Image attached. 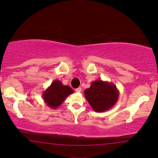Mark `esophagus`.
<instances>
[{
  "label": "esophagus",
  "instance_id": "1",
  "mask_svg": "<svg viewBox=\"0 0 158 158\" xmlns=\"http://www.w3.org/2000/svg\"><path fill=\"white\" fill-rule=\"evenodd\" d=\"M75 91H76L77 93H80V92H81V88H76V89H75Z\"/></svg>",
  "mask_w": 158,
  "mask_h": 158
}]
</instances>
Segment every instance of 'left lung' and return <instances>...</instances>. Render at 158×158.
Returning a JSON list of instances; mask_svg holds the SVG:
<instances>
[{
  "label": "left lung",
  "mask_w": 158,
  "mask_h": 158,
  "mask_svg": "<svg viewBox=\"0 0 158 158\" xmlns=\"http://www.w3.org/2000/svg\"><path fill=\"white\" fill-rule=\"evenodd\" d=\"M84 94L90 106L96 112L108 111L115 105L119 96V92L114 83L102 80L92 82Z\"/></svg>",
  "instance_id": "8db88e82"
}]
</instances>
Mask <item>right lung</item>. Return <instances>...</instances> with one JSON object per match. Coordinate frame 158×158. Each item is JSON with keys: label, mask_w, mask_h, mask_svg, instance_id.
I'll list each match as a JSON object with an SVG mask.
<instances>
[{"label": "right lung", "mask_w": 158, "mask_h": 158, "mask_svg": "<svg viewBox=\"0 0 158 158\" xmlns=\"http://www.w3.org/2000/svg\"><path fill=\"white\" fill-rule=\"evenodd\" d=\"M74 93L68 85H64L60 81L55 80L43 92L42 98L47 106L52 109H57L69 95Z\"/></svg>", "instance_id": "1"}]
</instances>
